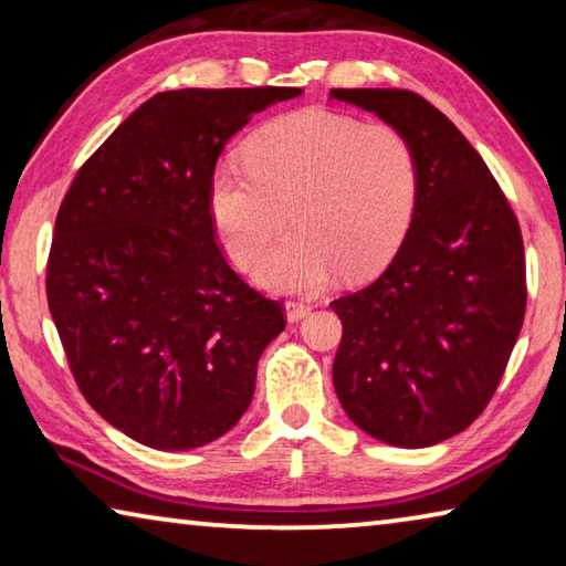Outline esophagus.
Masks as SVG:
<instances>
[{"label":"esophagus","instance_id":"esophagus-1","mask_svg":"<svg viewBox=\"0 0 566 566\" xmlns=\"http://www.w3.org/2000/svg\"><path fill=\"white\" fill-rule=\"evenodd\" d=\"M284 312H286V322L294 324V322H302L306 314L312 312V304L310 302H286L284 304Z\"/></svg>","mask_w":566,"mask_h":566}]
</instances>
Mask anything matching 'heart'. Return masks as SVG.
Returning <instances> with one entry per match:
<instances>
[{
	"label": "heart",
	"instance_id": "1",
	"mask_svg": "<svg viewBox=\"0 0 566 566\" xmlns=\"http://www.w3.org/2000/svg\"><path fill=\"white\" fill-rule=\"evenodd\" d=\"M419 202V161L391 124L302 109L249 139L244 161H222L209 181V212L229 260L254 264L274 292H314L342 270L379 272L405 242Z\"/></svg>",
	"mask_w": 566,
	"mask_h": 566
}]
</instances>
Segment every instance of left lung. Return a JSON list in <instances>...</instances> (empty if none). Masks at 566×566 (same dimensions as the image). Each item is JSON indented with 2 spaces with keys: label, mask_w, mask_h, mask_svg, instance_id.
Masks as SVG:
<instances>
[{
  "label": "left lung",
  "mask_w": 566,
  "mask_h": 566,
  "mask_svg": "<svg viewBox=\"0 0 566 566\" xmlns=\"http://www.w3.org/2000/svg\"><path fill=\"white\" fill-rule=\"evenodd\" d=\"M397 127L419 161V202L395 260L339 296L332 379L347 417L379 442L421 449L490 405L520 337L526 282L516 217L484 159L407 90H332Z\"/></svg>",
  "instance_id": "left-lung-1"
}]
</instances>
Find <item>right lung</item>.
<instances>
[{
	"label": "right lung",
	"mask_w": 566,
	"mask_h": 566,
	"mask_svg": "<svg viewBox=\"0 0 566 566\" xmlns=\"http://www.w3.org/2000/svg\"><path fill=\"white\" fill-rule=\"evenodd\" d=\"M296 87L171 90L129 114L72 181L46 300L90 405L134 442L187 452L232 429L284 329L217 247L209 181L224 145Z\"/></svg>",
	"instance_id": "1"
}]
</instances>
